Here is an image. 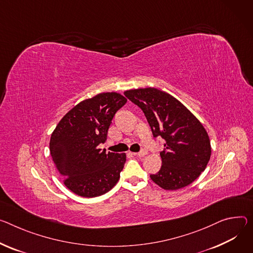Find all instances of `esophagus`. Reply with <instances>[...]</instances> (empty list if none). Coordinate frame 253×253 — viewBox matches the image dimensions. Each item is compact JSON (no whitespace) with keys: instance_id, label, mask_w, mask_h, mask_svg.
<instances>
[{"instance_id":"34e87169","label":"esophagus","mask_w":253,"mask_h":253,"mask_svg":"<svg viewBox=\"0 0 253 253\" xmlns=\"http://www.w3.org/2000/svg\"><path fill=\"white\" fill-rule=\"evenodd\" d=\"M134 156H138V157H142V156H144L145 154H146V151L145 150H141L140 152H133L132 153Z\"/></svg>"}]
</instances>
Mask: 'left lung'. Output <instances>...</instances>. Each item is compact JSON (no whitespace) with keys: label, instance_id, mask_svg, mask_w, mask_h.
I'll list each match as a JSON object with an SVG mask.
<instances>
[{"label":"left lung","instance_id":"8db88e82","mask_svg":"<svg viewBox=\"0 0 253 253\" xmlns=\"http://www.w3.org/2000/svg\"><path fill=\"white\" fill-rule=\"evenodd\" d=\"M124 95L144 113L154 138L164 139L163 166L150 178L165 190L192 183L205 170L211 143L201 122L171 95L154 87L126 90Z\"/></svg>","mask_w":253,"mask_h":253}]
</instances>
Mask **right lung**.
Wrapping results in <instances>:
<instances>
[{
    "label": "right lung",
    "mask_w": 253,
    "mask_h": 253,
    "mask_svg": "<svg viewBox=\"0 0 253 253\" xmlns=\"http://www.w3.org/2000/svg\"><path fill=\"white\" fill-rule=\"evenodd\" d=\"M126 102L117 93L99 94L74 107L55 127L50 154L64 185L73 193L95 198L118 182L126 154L107 153L98 146L106 141L115 114Z\"/></svg>",
    "instance_id": "1"
}]
</instances>
